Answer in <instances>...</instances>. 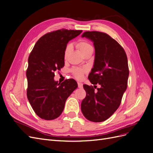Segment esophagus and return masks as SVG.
Here are the masks:
<instances>
[{
  "label": "esophagus",
  "instance_id": "esophagus-1",
  "mask_svg": "<svg viewBox=\"0 0 153 153\" xmlns=\"http://www.w3.org/2000/svg\"><path fill=\"white\" fill-rule=\"evenodd\" d=\"M78 86L79 88H82L83 87V84L81 82H78Z\"/></svg>",
  "mask_w": 153,
  "mask_h": 153
}]
</instances>
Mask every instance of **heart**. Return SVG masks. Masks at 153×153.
<instances>
[{
  "mask_svg": "<svg viewBox=\"0 0 153 153\" xmlns=\"http://www.w3.org/2000/svg\"><path fill=\"white\" fill-rule=\"evenodd\" d=\"M76 47L79 49V50L83 55H84L85 53L89 52V51L91 50H93L92 46L88 43L87 41H84V40L78 41V42L76 43ZM71 50H72L71 44H68L66 46L65 50H64V59L65 61H67L68 60L69 55L70 54ZM71 72L73 73V76H75L76 79L81 80L86 72V69L75 68L72 69Z\"/></svg>",
  "mask_w": 153,
  "mask_h": 153,
  "instance_id": "b5f03b06",
  "label": "heart"
}]
</instances>
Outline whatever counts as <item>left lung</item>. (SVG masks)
Listing matches in <instances>:
<instances>
[{
	"label": "left lung",
	"instance_id": "left-lung-1",
	"mask_svg": "<svg viewBox=\"0 0 153 153\" xmlns=\"http://www.w3.org/2000/svg\"><path fill=\"white\" fill-rule=\"evenodd\" d=\"M82 37L91 40L95 48L94 66L88 78L92 84L101 85L94 92L92 86L84 85L86 96L82 101V112L89 121L102 122L117 110L126 90L128 59L123 48L107 34L86 31Z\"/></svg>",
	"mask_w": 153,
	"mask_h": 153
}]
</instances>
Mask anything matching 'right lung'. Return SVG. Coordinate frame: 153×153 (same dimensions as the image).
<instances>
[{"label": "right lung", "mask_w": 153, "mask_h": 153, "mask_svg": "<svg viewBox=\"0 0 153 153\" xmlns=\"http://www.w3.org/2000/svg\"><path fill=\"white\" fill-rule=\"evenodd\" d=\"M82 30L62 29L45 34L37 41L28 59L27 96L35 113L45 120L57 118L66 101L75 90L76 82L54 80V72L64 66V53L69 41Z\"/></svg>", "instance_id": "add662e5"}]
</instances>
